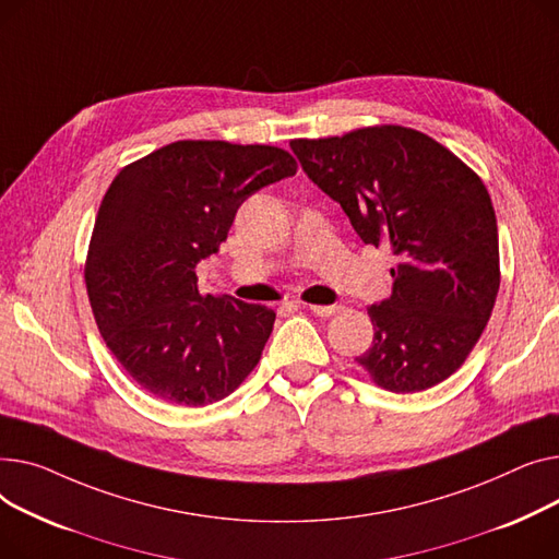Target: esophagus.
<instances>
[{"label": "esophagus", "instance_id": "1", "mask_svg": "<svg viewBox=\"0 0 559 559\" xmlns=\"http://www.w3.org/2000/svg\"><path fill=\"white\" fill-rule=\"evenodd\" d=\"M309 309H311V313H316V316H320V318H330V316H336V313L341 311V307H338V305H330V307H322V305H311Z\"/></svg>", "mask_w": 559, "mask_h": 559}]
</instances>
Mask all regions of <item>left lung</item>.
I'll list each match as a JSON object with an SVG mask.
<instances>
[{
    "label": "left lung",
    "instance_id": "obj_1",
    "mask_svg": "<svg viewBox=\"0 0 559 559\" xmlns=\"http://www.w3.org/2000/svg\"><path fill=\"white\" fill-rule=\"evenodd\" d=\"M290 148L364 243L390 246L397 259L392 295L368 309L374 341L358 366L392 392L451 377L478 343L501 284L497 216L483 180L404 126L293 140Z\"/></svg>",
    "mask_w": 559,
    "mask_h": 559
}]
</instances>
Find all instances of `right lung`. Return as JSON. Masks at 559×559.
Instances as JSON below:
<instances>
[{"instance_id": "1", "label": "right lung", "mask_w": 559, "mask_h": 559, "mask_svg": "<svg viewBox=\"0 0 559 559\" xmlns=\"http://www.w3.org/2000/svg\"><path fill=\"white\" fill-rule=\"evenodd\" d=\"M295 171L277 146L182 140L128 164L108 187L85 261L87 298L106 345L155 400L218 402L259 364L275 311L203 295L195 266L218 252L248 195Z\"/></svg>"}]
</instances>
